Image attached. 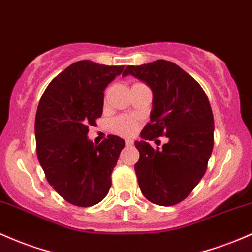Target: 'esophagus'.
<instances>
[{"label":"esophagus","mask_w":252,"mask_h":252,"mask_svg":"<svg viewBox=\"0 0 252 252\" xmlns=\"http://www.w3.org/2000/svg\"><path fill=\"white\" fill-rule=\"evenodd\" d=\"M126 147H131V146H134V141L132 140H126Z\"/></svg>","instance_id":"34e87169"}]
</instances>
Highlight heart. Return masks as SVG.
<instances>
[{
	"instance_id": "heart-1",
	"label": "heart",
	"mask_w": 252,
	"mask_h": 252,
	"mask_svg": "<svg viewBox=\"0 0 252 252\" xmlns=\"http://www.w3.org/2000/svg\"><path fill=\"white\" fill-rule=\"evenodd\" d=\"M111 126L113 130L122 135H132L137 129L136 122L126 116H122L113 120Z\"/></svg>"
}]
</instances>
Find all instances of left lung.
I'll return each instance as SVG.
<instances>
[{
  "label": "left lung",
  "instance_id": "8db88e82",
  "mask_svg": "<svg viewBox=\"0 0 252 252\" xmlns=\"http://www.w3.org/2000/svg\"><path fill=\"white\" fill-rule=\"evenodd\" d=\"M128 75L145 82L153 93L151 122L135 141L141 192L159 206H173L192 191L207 170L214 145L211 104L202 87L168 61L129 65L122 74ZM162 134L169 142L154 150L149 141Z\"/></svg>",
  "mask_w": 252,
  "mask_h": 252
}]
</instances>
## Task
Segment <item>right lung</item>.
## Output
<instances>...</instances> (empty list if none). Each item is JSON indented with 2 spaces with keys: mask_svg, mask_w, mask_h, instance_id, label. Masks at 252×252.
Wrapping results in <instances>:
<instances>
[{
  "mask_svg": "<svg viewBox=\"0 0 252 252\" xmlns=\"http://www.w3.org/2000/svg\"><path fill=\"white\" fill-rule=\"evenodd\" d=\"M123 69L88 60L73 63L50 82L38 105V160L49 184L74 206H94L111 187L112 170L126 142L109 135L93 145L87 134L101 117L105 88Z\"/></svg>",
  "mask_w": 252,
  "mask_h": 252,
  "instance_id": "obj_1",
  "label": "right lung"
}]
</instances>
